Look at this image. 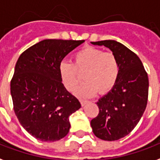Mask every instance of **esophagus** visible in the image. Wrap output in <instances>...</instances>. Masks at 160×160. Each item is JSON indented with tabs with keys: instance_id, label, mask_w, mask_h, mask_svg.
I'll return each instance as SVG.
<instances>
[{
	"instance_id": "obj_1",
	"label": "esophagus",
	"mask_w": 160,
	"mask_h": 160,
	"mask_svg": "<svg viewBox=\"0 0 160 160\" xmlns=\"http://www.w3.org/2000/svg\"><path fill=\"white\" fill-rule=\"evenodd\" d=\"M80 102H81V105L82 106H85V104H87L88 103V101H86V100H80Z\"/></svg>"
}]
</instances>
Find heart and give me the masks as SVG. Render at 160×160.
Segmentation results:
<instances>
[{
    "mask_svg": "<svg viewBox=\"0 0 160 160\" xmlns=\"http://www.w3.org/2000/svg\"><path fill=\"white\" fill-rule=\"evenodd\" d=\"M58 71L64 86L71 92L76 90L84 73L85 81L78 88L76 94L91 97L98 91L105 93L112 88L118 80L120 65L117 56L112 52L87 47L75 53L73 63L61 62Z\"/></svg>",
    "mask_w": 160,
    "mask_h": 160,
    "instance_id": "heart-1",
    "label": "heart"
}]
</instances>
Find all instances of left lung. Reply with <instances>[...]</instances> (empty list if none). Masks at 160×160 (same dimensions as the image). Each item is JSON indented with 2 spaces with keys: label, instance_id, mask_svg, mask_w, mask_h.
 Masks as SVG:
<instances>
[{
  "label": "left lung",
  "instance_id": "1",
  "mask_svg": "<svg viewBox=\"0 0 160 160\" xmlns=\"http://www.w3.org/2000/svg\"><path fill=\"white\" fill-rule=\"evenodd\" d=\"M91 43L108 48L120 65L115 85L96 102L99 113L91 122L96 137L115 141L130 133L144 112L148 96V74L137 54L121 42L104 40Z\"/></svg>",
  "mask_w": 160,
  "mask_h": 160
}]
</instances>
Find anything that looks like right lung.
<instances>
[{
  "label": "right lung",
  "mask_w": 160,
  "mask_h": 160,
  "mask_svg": "<svg viewBox=\"0 0 160 160\" xmlns=\"http://www.w3.org/2000/svg\"><path fill=\"white\" fill-rule=\"evenodd\" d=\"M84 42L44 39L18 58L11 80L13 108L23 128L37 139L54 142L69 132V116L81 105L63 85L58 67Z\"/></svg>",
  "instance_id": "1"
}]
</instances>
